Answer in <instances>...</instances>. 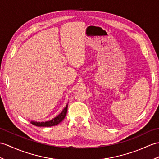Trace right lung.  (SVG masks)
I'll return each mask as SVG.
<instances>
[{"mask_svg": "<svg viewBox=\"0 0 159 159\" xmlns=\"http://www.w3.org/2000/svg\"><path fill=\"white\" fill-rule=\"evenodd\" d=\"M67 110H68V104L66 105V106L64 108V110H62V112L58 114L57 116H55L53 118V119H51L50 120H48L46 122H35V121H31L30 123L35 125V126L37 127H51V126H55V125H58L60 123L64 120L65 118L66 113H67Z\"/></svg>", "mask_w": 159, "mask_h": 159, "instance_id": "add662e5", "label": "right lung"}]
</instances>
